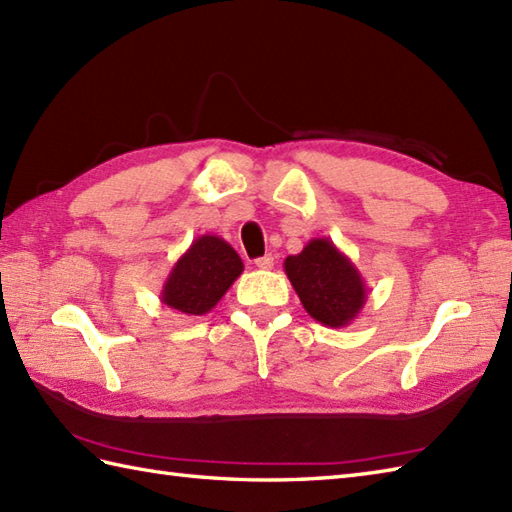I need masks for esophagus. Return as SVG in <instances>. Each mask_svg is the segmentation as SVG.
Returning a JSON list of instances; mask_svg holds the SVG:
<instances>
[{"label":"esophagus","instance_id":"1","mask_svg":"<svg viewBox=\"0 0 512 512\" xmlns=\"http://www.w3.org/2000/svg\"><path fill=\"white\" fill-rule=\"evenodd\" d=\"M254 265H256L258 269H271V267H274V256H271V254L260 256V258L254 260Z\"/></svg>","mask_w":512,"mask_h":512}]
</instances>
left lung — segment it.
Returning a JSON list of instances; mask_svg holds the SVG:
<instances>
[{"label":"left lung","mask_w":512,"mask_h":512,"mask_svg":"<svg viewBox=\"0 0 512 512\" xmlns=\"http://www.w3.org/2000/svg\"><path fill=\"white\" fill-rule=\"evenodd\" d=\"M287 278L315 322L344 328L357 320L368 298L355 263L328 238H311L300 254L285 258Z\"/></svg>","instance_id":"1"}]
</instances>
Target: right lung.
<instances>
[{
    "label": "right lung",
    "mask_w": 512,
    "mask_h": 512,
    "mask_svg": "<svg viewBox=\"0 0 512 512\" xmlns=\"http://www.w3.org/2000/svg\"><path fill=\"white\" fill-rule=\"evenodd\" d=\"M243 260L221 236L203 234L177 258L160 293L168 309L181 315H206L243 274Z\"/></svg>",
    "instance_id": "1"
}]
</instances>
